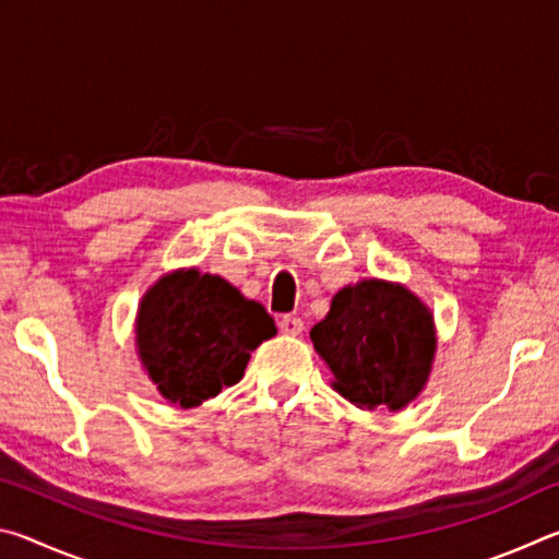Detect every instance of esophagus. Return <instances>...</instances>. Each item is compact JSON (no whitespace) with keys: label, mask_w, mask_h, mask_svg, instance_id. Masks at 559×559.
<instances>
[{"label":"esophagus","mask_w":559,"mask_h":559,"mask_svg":"<svg viewBox=\"0 0 559 559\" xmlns=\"http://www.w3.org/2000/svg\"><path fill=\"white\" fill-rule=\"evenodd\" d=\"M278 328H281V333H286V335H300L302 333V320L298 316H281Z\"/></svg>","instance_id":"34e87169"}]
</instances>
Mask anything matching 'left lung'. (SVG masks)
<instances>
[{"label": "left lung", "instance_id": "1", "mask_svg": "<svg viewBox=\"0 0 559 559\" xmlns=\"http://www.w3.org/2000/svg\"><path fill=\"white\" fill-rule=\"evenodd\" d=\"M318 355L335 374V390L362 409H402L431 372V313L402 286L362 281L333 298L310 330Z\"/></svg>", "mask_w": 559, "mask_h": 559}]
</instances>
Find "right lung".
I'll use <instances>...</instances> for the list:
<instances>
[{
  "label": "right lung",
  "instance_id": "add662e5",
  "mask_svg": "<svg viewBox=\"0 0 559 559\" xmlns=\"http://www.w3.org/2000/svg\"><path fill=\"white\" fill-rule=\"evenodd\" d=\"M276 335L257 300L194 269L147 290L138 316L140 359L165 400L197 406L241 380L251 349Z\"/></svg>",
  "mask_w": 559,
  "mask_h": 559
}]
</instances>
